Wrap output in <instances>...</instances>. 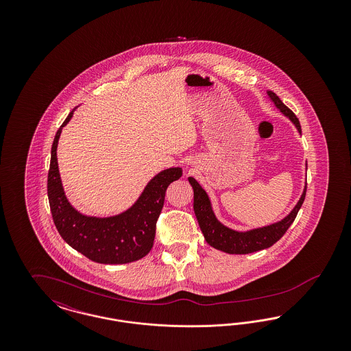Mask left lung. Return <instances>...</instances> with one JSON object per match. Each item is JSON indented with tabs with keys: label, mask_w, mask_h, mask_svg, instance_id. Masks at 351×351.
Wrapping results in <instances>:
<instances>
[{
	"label": "left lung",
	"mask_w": 351,
	"mask_h": 351,
	"mask_svg": "<svg viewBox=\"0 0 351 351\" xmlns=\"http://www.w3.org/2000/svg\"><path fill=\"white\" fill-rule=\"evenodd\" d=\"M267 95L269 100L272 101L284 116L296 126L298 132L301 134L300 122L295 116V113L291 109H288L272 90H268ZM188 182L193 188V209H195V215L200 225L201 232L204 234L205 241L212 247L228 254H250V252L271 247L275 242H278L283 237L284 233L295 221L298 212L300 210L301 205L304 202L305 192H306V183H305L300 200L298 201L295 208L283 219L274 222L267 226L251 229L247 232H238L225 226L218 221L213 212L208 193L204 191L200 184L197 183V180L193 178H188Z\"/></svg>",
	"instance_id": "8db88e82"
}]
</instances>
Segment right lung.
<instances>
[{
    "instance_id": "add662e5",
    "label": "right lung",
    "mask_w": 351,
    "mask_h": 351,
    "mask_svg": "<svg viewBox=\"0 0 351 351\" xmlns=\"http://www.w3.org/2000/svg\"><path fill=\"white\" fill-rule=\"evenodd\" d=\"M56 132L51 147L47 195L53 223L68 245L88 259L102 265L132 263L146 256L154 245L156 221L162 212L168 185L180 179L183 169L171 167L155 175L133 205L116 216L92 217L77 212L67 200L58 167L56 149L63 128Z\"/></svg>"
}]
</instances>
